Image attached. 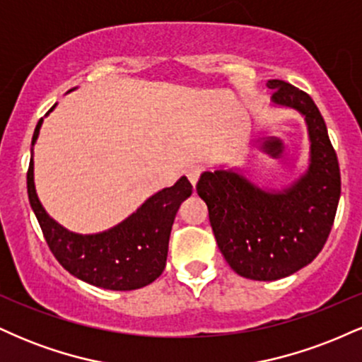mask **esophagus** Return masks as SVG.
I'll list each match as a JSON object with an SVG mask.
<instances>
[{
    "mask_svg": "<svg viewBox=\"0 0 362 362\" xmlns=\"http://www.w3.org/2000/svg\"><path fill=\"white\" fill-rule=\"evenodd\" d=\"M202 172H204V170H202V167H199V165H192V167L187 168V178H189L190 184H192L194 187H195V184H197L199 177L202 175Z\"/></svg>",
    "mask_w": 362,
    "mask_h": 362,
    "instance_id": "1",
    "label": "esophagus"
}]
</instances>
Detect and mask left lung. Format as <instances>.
<instances>
[{
	"label": "left lung",
	"mask_w": 362,
	"mask_h": 362,
	"mask_svg": "<svg viewBox=\"0 0 362 362\" xmlns=\"http://www.w3.org/2000/svg\"><path fill=\"white\" fill-rule=\"evenodd\" d=\"M276 105L305 115L310 167L288 189L269 192L235 170L204 172L197 182L216 242L230 267L253 281H276L308 265L322 252L340 197L337 153L325 120L305 91L269 80Z\"/></svg>",
	"instance_id": "obj_1"
}]
</instances>
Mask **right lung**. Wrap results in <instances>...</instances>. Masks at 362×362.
<instances>
[{
    "mask_svg": "<svg viewBox=\"0 0 362 362\" xmlns=\"http://www.w3.org/2000/svg\"><path fill=\"white\" fill-rule=\"evenodd\" d=\"M42 120L37 124L32 146ZM27 192L45 242L66 271L97 288L132 291L151 284L163 272L173 219L192 194V185L182 177L175 185L151 195L126 221L97 235L73 233L49 218L35 192L34 158L28 165Z\"/></svg>",
    "mask_w": 362,
    "mask_h": 362,
    "instance_id": "obj_1",
    "label": "right lung"
}]
</instances>
